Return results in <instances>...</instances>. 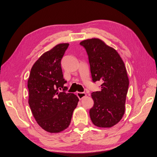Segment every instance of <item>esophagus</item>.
I'll return each instance as SVG.
<instances>
[{"label": "esophagus", "instance_id": "1", "mask_svg": "<svg viewBox=\"0 0 157 157\" xmlns=\"http://www.w3.org/2000/svg\"><path fill=\"white\" fill-rule=\"evenodd\" d=\"M77 96L79 98V99H82L85 97H86V93H81V92H78L77 93Z\"/></svg>", "mask_w": 157, "mask_h": 157}]
</instances>
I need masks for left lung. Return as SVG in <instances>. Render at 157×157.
I'll use <instances>...</instances> for the list:
<instances>
[{
    "instance_id": "left-lung-1",
    "label": "left lung",
    "mask_w": 157,
    "mask_h": 157,
    "mask_svg": "<svg viewBox=\"0 0 157 157\" xmlns=\"http://www.w3.org/2000/svg\"><path fill=\"white\" fill-rule=\"evenodd\" d=\"M88 55L93 83L100 82V91L92 92L94 100L89 115L98 127L109 128L118 123L125 111L129 81L124 64L115 49L97 38L82 41Z\"/></svg>"
}]
</instances>
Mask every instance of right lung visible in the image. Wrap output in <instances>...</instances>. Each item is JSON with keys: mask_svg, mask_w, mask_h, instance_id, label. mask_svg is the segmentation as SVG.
Masks as SVG:
<instances>
[{"mask_svg": "<svg viewBox=\"0 0 157 157\" xmlns=\"http://www.w3.org/2000/svg\"><path fill=\"white\" fill-rule=\"evenodd\" d=\"M68 44H60L44 53L34 64L28 79L29 104L35 120L51 133L60 132L70 125L79 101L66 92L61 60ZM63 88V91L59 89Z\"/></svg>", "mask_w": 157, "mask_h": 157, "instance_id": "add662e5", "label": "right lung"}]
</instances>
